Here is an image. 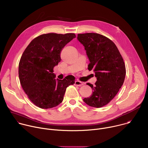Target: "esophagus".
Wrapping results in <instances>:
<instances>
[{"label":"esophagus","instance_id":"esophagus-1","mask_svg":"<svg viewBox=\"0 0 148 148\" xmlns=\"http://www.w3.org/2000/svg\"><path fill=\"white\" fill-rule=\"evenodd\" d=\"M75 86H81L82 85H84V83L81 81H79L78 80H76L75 81Z\"/></svg>","mask_w":148,"mask_h":148}]
</instances>
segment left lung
Instances as JSON below:
<instances>
[{
    "instance_id": "1",
    "label": "left lung",
    "mask_w": 148,
    "mask_h": 148,
    "mask_svg": "<svg viewBox=\"0 0 148 148\" xmlns=\"http://www.w3.org/2000/svg\"><path fill=\"white\" fill-rule=\"evenodd\" d=\"M78 40L84 46L90 60L89 71L93 70L97 81L92 94L83 99L89 106L101 108L108 104L117 94L124 82L126 69L123 58L114 42L94 33L78 34Z\"/></svg>"
}]
</instances>
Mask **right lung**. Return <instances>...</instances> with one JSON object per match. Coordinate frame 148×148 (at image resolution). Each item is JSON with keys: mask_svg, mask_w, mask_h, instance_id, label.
<instances>
[{"mask_svg": "<svg viewBox=\"0 0 148 148\" xmlns=\"http://www.w3.org/2000/svg\"><path fill=\"white\" fill-rule=\"evenodd\" d=\"M75 37L74 33L41 34L24 51L18 64V77L24 91L37 107L48 109L57 106L67 87L75 83L72 76L56 79L53 73L61 61V50Z\"/></svg>", "mask_w": 148, "mask_h": 148, "instance_id": "obj_1", "label": "right lung"}]
</instances>
